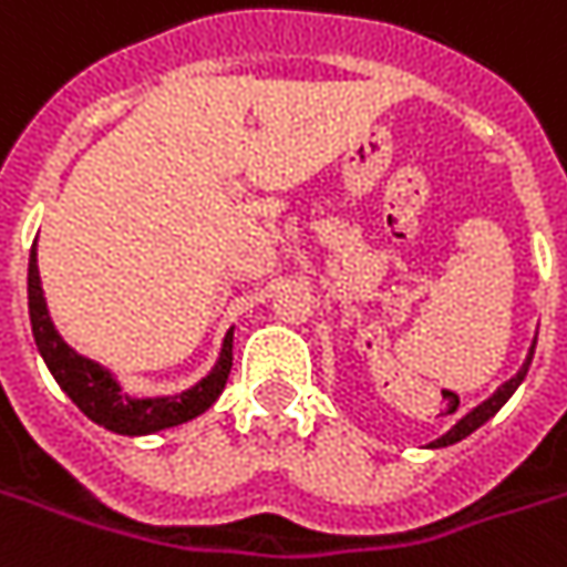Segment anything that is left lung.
Returning <instances> with one entry per match:
<instances>
[{
	"instance_id": "1",
	"label": "left lung",
	"mask_w": 567,
	"mask_h": 567,
	"mask_svg": "<svg viewBox=\"0 0 567 567\" xmlns=\"http://www.w3.org/2000/svg\"><path fill=\"white\" fill-rule=\"evenodd\" d=\"M534 348H537V339H534L530 351H527V361H524V367L517 370L512 380L502 382V385H498V389L493 392V395H489V399L483 401V404H477V408H474L471 414H464V417H461L458 423H455V426H452V430L445 433V436H440L436 442H430V445H433V449H442V445H455V442H461L464 436H471V433H474L477 426H483L486 420L493 417L498 408H502L505 401L515 395V389L520 385V382H524V377H527V367H530V361H534Z\"/></svg>"
}]
</instances>
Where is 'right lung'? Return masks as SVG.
<instances>
[{"mask_svg": "<svg viewBox=\"0 0 567 567\" xmlns=\"http://www.w3.org/2000/svg\"><path fill=\"white\" fill-rule=\"evenodd\" d=\"M28 307H30V329H33V342L40 348L43 361L50 367L55 382L62 385V392L69 395L93 423L106 426L112 433L122 436H147L156 430H168L187 423L197 414H204L213 401L219 399L225 389L228 370H231V332L225 336L223 354L216 367L209 370V377L190 385L182 395H166V399H131L122 392V385L109 373L106 367H100L90 358H81L74 348L62 342V336L55 332L43 298V285H40V269H37V245L30 247L28 264Z\"/></svg>", "mask_w": 567, "mask_h": 567, "instance_id": "obj_1", "label": "right lung"}]
</instances>
